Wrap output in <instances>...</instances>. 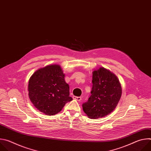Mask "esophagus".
<instances>
[{
    "label": "esophagus",
    "mask_w": 151,
    "mask_h": 151,
    "mask_svg": "<svg viewBox=\"0 0 151 151\" xmlns=\"http://www.w3.org/2000/svg\"><path fill=\"white\" fill-rule=\"evenodd\" d=\"M73 99L76 100L77 101H80L81 100V99H82L81 97H76V96H73Z\"/></svg>",
    "instance_id": "esophagus-1"
}]
</instances>
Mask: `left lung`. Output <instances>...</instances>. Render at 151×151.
<instances>
[{
  "mask_svg": "<svg viewBox=\"0 0 151 151\" xmlns=\"http://www.w3.org/2000/svg\"><path fill=\"white\" fill-rule=\"evenodd\" d=\"M92 83L91 95L82 104V108L89 118L96 119L115 109L121 97L122 88L118 78L103 68L93 72Z\"/></svg>",
  "mask_w": 151,
  "mask_h": 151,
  "instance_id": "8db88e82",
  "label": "left lung"
}]
</instances>
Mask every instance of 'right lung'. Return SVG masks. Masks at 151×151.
<instances>
[{
    "label": "right lung",
    "instance_id": "obj_1",
    "mask_svg": "<svg viewBox=\"0 0 151 151\" xmlns=\"http://www.w3.org/2000/svg\"><path fill=\"white\" fill-rule=\"evenodd\" d=\"M28 90L33 105L48 115L57 114L68 102L72 100L64 74L57 64L36 71L29 79Z\"/></svg>",
    "mask_w": 151,
    "mask_h": 151
}]
</instances>
